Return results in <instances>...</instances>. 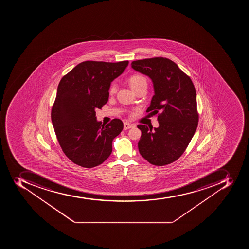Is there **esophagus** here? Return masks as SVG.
Here are the masks:
<instances>
[{
	"label": "esophagus",
	"mask_w": 249,
	"mask_h": 249,
	"mask_svg": "<svg viewBox=\"0 0 249 249\" xmlns=\"http://www.w3.org/2000/svg\"><path fill=\"white\" fill-rule=\"evenodd\" d=\"M134 124H132L128 123V122H124V130H127L131 128V127H134Z\"/></svg>",
	"instance_id": "1"
}]
</instances>
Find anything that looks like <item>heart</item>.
<instances>
[{
    "instance_id": "b5f03b06",
    "label": "heart",
    "mask_w": 249,
    "mask_h": 249,
    "mask_svg": "<svg viewBox=\"0 0 249 249\" xmlns=\"http://www.w3.org/2000/svg\"><path fill=\"white\" fill-rule=\"evenodd\" d=\"M128 83L134 92L142 87H147V79L141 74H134L128 78ZM117 90L115 84H111L110 87V93L113 94Z\"/></svg>"
}]
</instances>
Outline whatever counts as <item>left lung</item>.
I'll return each mask as SVG.
<instances>
[{
	"label": "left lung",
	"mask_w": 249,
	"mask_h": 249,
	"mask_svg": "<svg viewBox=\"0 0 249 249\" xmlns=\"http://www.w3.org/2000/svg\"><path fill=\"white\" fill-rule=\"evenodd\" d=\"M131 68L152 79L155 94L146 112L158 114L159 127L154 130L138 125L142 131L139 153L151 164H170L184 153L198 126L194 85L174 61L165 57L132 61Z\"/></svg>",
	"instance_id": "obj_1"
}]
</instances>
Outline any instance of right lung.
Returning a JSON list of instances; mask_svg holds the SVG:
<instances>
[{
	"instance_id": "obj_1",
	"label": "right lung",
	"mask_w": 249,
	"mask_h": 249,
	"mask_svg": "<svg viewBox=\"0 0 249 249\" xmlns=\"http://www.w3.org/2000/svg\"><path fill=\"white\" fill-rule=\"evenodd\" d=\"M127 65L128 61H84L59 82L51 121L63 152L75 164L92 168L111 154L123 122L115 118L104 125L96 120V110L107 103L110 83Z\"/></svg>"
}]
</instances>
